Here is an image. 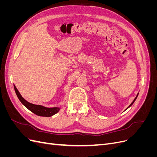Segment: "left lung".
<instances>
[{
    "mask_svg": "<svg viewBox=\"0 0 157 157\" xmlns=\"http://www.w3.org/2000/svg\"><path fill=\"white\" fill-rule=\"evenodd\" d=\"M138 94H139V93H137V96H136V98H135V99H134V101H132V103H131V104H130V105H129V106H128V108H129V107H130V106H132V104H133V103H134V101H136V99H137V96H138ZM128 108H127V109H128Z\"/></svg>",
    "mask_w": 157,
    "mask_h": 157,
    "instance_id": "left-lung-1",
    "label": "left lung"
}]
</instances>
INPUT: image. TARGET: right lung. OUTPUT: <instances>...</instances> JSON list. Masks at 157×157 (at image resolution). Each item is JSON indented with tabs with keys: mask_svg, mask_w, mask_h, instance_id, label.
Returning a JSON list of instances; mask_svg holds the SVG:
<instances>
[{
	"mask_svg": "<svg viewBox=\"0 0 157 157\" xmlns=\"http://www.w3.org/2000/svg\"><path fill=\"white\" fill-rule=\"evenodd\" d=\"M13 87H14V90H15L18 99H20V101L21 102V103L26 108L29 109V111H31L33 113H35V115L38 116H40V117H50L53 116L59 111L60 109L59 107L49 108V107H46L40 105H35V104H33L28 102L21 96V95L20 94V92H19L15 85H13Z\"/></svg>",
	"mask_w": 157,
	"mask_h": 157,
	"instance_id": "obj_1",
	"label": "right lung"
}]
</instances>
